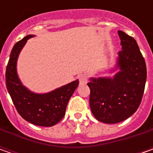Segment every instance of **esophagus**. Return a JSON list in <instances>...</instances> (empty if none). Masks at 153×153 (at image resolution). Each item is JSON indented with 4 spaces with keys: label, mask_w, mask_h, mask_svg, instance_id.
<instances>
[{
    "label": "esophagus",
    "mask_w": 153,
    "mask_h": 153,
    "mask_svg": "<svg viewBox=\"0 0 153 153\" xmlns=\"http://www.w3.org/2000/svg\"><path fill=\"white\" fill-rule=\"evenodd\" d=\"M78 79H79V82L81 85H84L88 82V76L85 74H81L78 76Z\"/></svg>",
    "instance_id": "esophagus-1"
}]
</instances>
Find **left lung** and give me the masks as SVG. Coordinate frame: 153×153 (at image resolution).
Masks as SVG:
<instances>
[{
	"label": "left lung",
	"mask_w": 153,
	"mask_h": 153,
	"mask_svg": "<svg viewBox=\"0 0 153 153\" xmlns=\"http://www.w3.org/2000/svg\"><path fill=\"white\" fill-rule=\"evenodd\" d=\"M122 50L118 52L112 77H90L89 105L93 115L105 123H117L138 109L146 81V66L134 39L118 30Z\"/></svg>",
	"instance_id": "obj_1"
}]
</instances>
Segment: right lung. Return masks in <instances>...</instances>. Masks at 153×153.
Returning a JSON list of instances; mask_svg holds the SVG:
<instances>
[{"label":"right lung","mask_w":153,"mask_h":153,"mask_svg":"<svg viewBox=\"0 0 153 153\" xmlns=\"http://www.w3.org/2000/svg\"><path fill=\"white\" fill-rule=\"evenodd\" d=\"M34 36L28 35L13 46L6 70V85L18 112L25 120L37 126L51 127L64 117L79 81L75 80L45 94L34 93L24 86L17 72V61L27 41Z\"/></svg>","instance_id":"1"}]
</instances>
